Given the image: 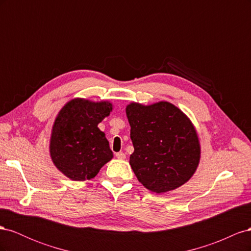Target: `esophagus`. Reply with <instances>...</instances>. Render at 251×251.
Masks as SVG:
<instances>
[{"label":"esophagus","mask_w":251,"mask_h":251,"mask_svg":"<svg viewBox=\"0 0 251 251\" xmlns=\"http://www.w3.org/2000/svg\"><path fill=\"white\" fill-rule=\"evenodd\" d=\"M115 156H116V158L120 159V160H124V159H126V154L123 153V151H118V153L115 154Z\"/></svg>","instance_id":"obj_1"}]
</instances>
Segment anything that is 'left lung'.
<instances>
[{"mask_svg": "<svg viewBox=\"0 0 251 251\" xmlns=\"http://www.w3.org/2000/svg\"><path fill=\"white\" fill-rule=\"evenodd\" d=\"M134 153L130 164L140 183L162 194L192 178L200 160V142L191 120L168 101L132 102L126 109Z\"/></svg>", "mask_w": 251, "mask_h": 251, "instance_id": "8db88e82", "label": "left lung"}]
</instances>
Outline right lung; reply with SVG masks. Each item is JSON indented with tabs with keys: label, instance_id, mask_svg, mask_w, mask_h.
Segmentation results:
<instances>
[{
	"label": "right lung",
	"instance_id": "add662e5",
	"mask_svg": "<svg viewBox=\"0 0 251 251\" xmlns=\"http://www.w3.org/2000/svg\"><path fill=\"white\" fill-rule=\"evenodd\" d=\"M112 109L109 101L75 98L59 111L52 127L50 155L65 176L74 181L90 180L113 158L109 141L97 127Z\"/></svg>",
	"mask_w": 251,
	"mask_h": 251
}]
</instances>
